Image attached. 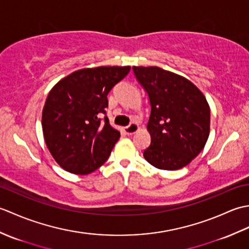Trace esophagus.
Segmentation results:
<instances>
[{"mask_svg":"<svg viewBox=\"0 0 249 249\" xmlns=\"http://www.w3.org/2000/svg\"><path fill=\"white\" fill-rule=\"evenodd\" d=\"M138 129H139V126L137 125L136 123H130L128 126L124 127V131H125L126 135H133Z\"/></svg>","mask_w":249,"mask_h":249,"instance_id":"obj_1","label":"esophagus"}]
</instances>
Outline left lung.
<instances>
[{"label":"left lung","instance_id":"1","mask_svg":"<svg viewBox=\"0 0 249 249\" xmlns=\"http://www.w3.org/2000/svg\"><path fill=\"white\" fill-rule=\"evenodd\" d=\"M151 105V144L143 156L152 166L178 170L202 151L210 134V107L194 83L156 66L133 67Z\"/></svg>","mask_w":249,"mask_h":249}]
</instances>
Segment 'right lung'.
Returning <instances> with one entry per match:
<instances>
[{
    "label": "right lung",
    "instance_id": "obj_1",
    "mask_svg": "<svg viewBox=\"0 0 249 249\" xmlns=\"http://www.w3.org/2000/svg\"><path fill=\"white\" fill-rule=\"evenodd\" d=\"M129 71L130 66L83 68L49 92L41 118L44 137L51 155L66 171L89 174L108 160L120 133L106 115L107 95Z\"/></svg>",
    "mask_w": 249,
    "mask_h": 249
}]
</instances>
